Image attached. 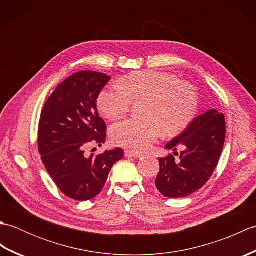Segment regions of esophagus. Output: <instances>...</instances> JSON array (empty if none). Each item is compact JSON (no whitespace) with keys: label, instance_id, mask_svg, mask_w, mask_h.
<instances>
[{"label":"esophagus","instance_id":"esophagus-1","mask_svg":"<svg viewBox=\"0 0 256 256\" xmlns=\"http://www.w3.org/2000/svg\"><path fill=\"white\" fill-rule=\"evenodd\" d=\"M124 155L125 157H134V158H140V157L143 156L140 153H135V152L132 150H125Z\"/></svg>","mask_w":256,"mask_h":256}]
</instances>
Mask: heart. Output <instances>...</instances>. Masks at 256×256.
<instances>
[{
	"label": "heart",
	"instance_id": "heart-1",
	"mask_svg": "<svg viewBox=\"0 0 256 256\" xmlns=\"http://www.w3.org/2000/svg\"><path fill=\"white\" fill-rule=\"evenodd\" d=\"M133 101H145V118H130L113 125L110 135L114 144L134 152L148 150L162 131L166 136L182 132L198 111L194 86L176 74L157 70L130 74L122 86L103 89L96 103L103 116L118 120L130 111Z\"/></svg>",
	"mask_w": 256,
	"mask_h": 256
}]
</instances>
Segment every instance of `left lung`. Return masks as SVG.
I'll list each match as a JSON object with an SVG mask.
<instances>
[{"label":"left lung","instance_id":"obj_1","mask_svg":"<svg viewBox=\"0 0 256 256\" xmlns=\"http://www.w3.org/2000/svg\"><path fill=\"white\" fill-rule=\"evenodd\" d=\"M224 140L222 113L212 108L192 120L182 134L166 144L174 155L158 158L160 172L155 179L158 192L167 198H184L204 186L218 165Z\"/></svg>","mask_w":256,"mask_h":256}]
</instances>
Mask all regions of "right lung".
<instances>
[{
  "label": "right lung",
  "mask_w": 256,
  "mask_h": 256,
  "mask_svg": "<svg viewBox=\"0 0 256 256\" xmlns=\"http://www.w3.org/2000/svg\"><path fill=\"white\" fill-rule=\"evenodd\" d=\"M111 79L96 72H76L54 90L42 108L38 125V150L50 176L68 198L86 201L99 194L122 148L86 157L89 145L106 142V125L96 99Z\"/></svg>",
  "instance_id": "obj_1"
}]
</instances>
